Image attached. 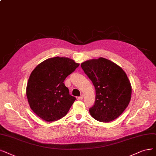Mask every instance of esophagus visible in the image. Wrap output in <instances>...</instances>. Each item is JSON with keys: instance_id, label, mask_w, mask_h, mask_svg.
Returning <instances> with one entry per match:
<instances>
[{"instance_id": "esophagus-1", "label": "esophagus", "mask_w": 156, "mask_h": 156, "mask_svg": "<svg viewBox=\"0 0 156 156\" xmlns=\"http://www.w3.org/2000/svg\"><path fill=\"white\" fill-rule=\"evenodd\" d=\"M78 100H83V94H82V95L80 96V97H78Z\"/></svg>"}]
</instances>
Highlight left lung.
<instances>
[{
    "label": "left lung",
    "mask_w": 156,
    "mask_h": 156,
    "mask_svg": "<svg viewBox=\"0 0 156 156\" xmlns=\"http://www.w3.org/2000/svg\"><path fill=\"white\" fill-rule=\"evenodd\" d=\"M96 89V100L89 108L90 116L108 123L118 118L128 107L132 87L127 75L116 63L100 57L81 64Z\"/></svg>",
    "instance_id": "8db88e82"
}]
</instances>
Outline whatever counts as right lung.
<instances>
[{"label": "right lung", "mask_w": 156, "mask_h": 156, "mask_svg": "<svg viewBox=\"0 0 156 156\" xmlns=\"http://www.w3.org/2000/svg\"><path fill=\"white\" fill-rule=\"evenodd\" d=\"M79 63L67 57L45 60L34 69L26 87V96L31 110L48 122L65 116L76 98L69 94L63 83Z\"/></svg>", "instance_id": "right-lung-1"}]
</instances>
